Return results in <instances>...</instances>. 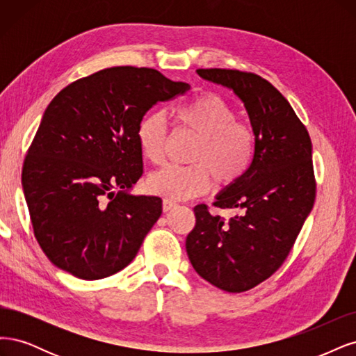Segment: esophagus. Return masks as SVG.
Masks as SVG:
<instances>
[{"instance_id":"obj_1","label":"esophagus","mask_w":356,"mask_h":356,"mask_svg":"<svg viewBox=\"0 0 356 356\" xmlns=\"http://www.w3.org/2000/svg\"><path fill=\"white\" fill-rule=\"evenodd\" d=\"M176 202L175 201H171V200H164L163 201V210H164V213H167V211H170L171 209H175L176 207Z\"/></svg>"}]
</instances>
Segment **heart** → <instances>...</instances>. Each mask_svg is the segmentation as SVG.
<instances>
[{
	"mask_svg": "<svg viewBox=\"0 0 356 356\" xmlns=\"http://www.w3.org/2000/svg\"><path fill=\"white\" fill-rule=\"evenodd\" d=\"M177 122L200 142L191 156L192 165L168 164L147 179V188L167 200H188L207 192L211 177L220 186L232 185L245 175L254 154V133L236 121L235 111L213 93H205L173 111ZM136 139L142 155L161 164L168 140V122L163 112H149L139 121Z\"/></svg>",
	"mask_w": 356,
	"mask_h": 356,
	"instance_id": "obj_1",
	"label": "heart"
}]
</instances>
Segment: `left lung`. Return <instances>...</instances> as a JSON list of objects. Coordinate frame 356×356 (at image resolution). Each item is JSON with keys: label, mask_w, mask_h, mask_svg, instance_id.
<instances>
[{"label": "left lung", "mask_w": 356, "mask_h": 356, "mask_svg": "<svg viewBox=\"0 0 356 356\" xmlns=\"http://www.w3.org/2000/svg\"><path fill=\"white\" fill-rule=\"evenodd\" d=\"M197 74L243 100L254 155L245 175L214 201V207L238 214L223 219L205 204L197 205L186 251L201 278L227 293H243L281 268L314 207L312 142L289 100L265 78L219 67Z\"/></svg>", "instance_id": "8db88e82"}]
</instances>
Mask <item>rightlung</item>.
<instances>
[{"instance_id": "add662e5", "label": "right lung", "mask_w": 356, "mask_h": 356, "mask_svg": "<svg viewBox=\"0 0 356 356\" xmlns=\"http://www.w3.org/2000/svg\"><path fill=\"white\" fill-rule=\"evenodd\" d=\"M191 88L151 67L115 66L76 79L45 109L22 170L40 247L76 278L130 265L163 213V200L131 195L143 173L136 130L145 113Z\"/></svg>"}]
</instances>
